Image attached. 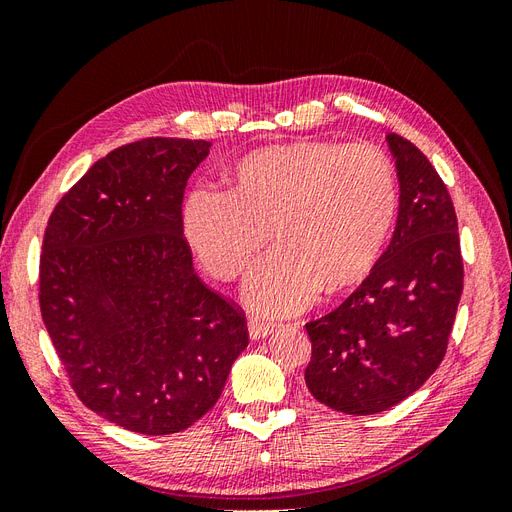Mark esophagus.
Returning a JSON list of instances; mask_svg holds the SVG:
<instances>
[{"label":"esophagus","mask_w":512,"mask_h":512,"mask_svg":"<svg viewBox=\"0 0 512 512\" xmlns=\"http://www.w3.org/2000/svg\"><path fill=\"white\" fill-rule=\"evenodd\" d=\"M247 331H250V339H254V342H258V339H265L267 335L273 333V324L252 318L250 324H247Z\"/></svg>","instance_id":"esophagus-1"}]
</instances>
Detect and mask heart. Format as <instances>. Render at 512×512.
Wrapping results in <instances>:
<instances>
[{"label":"heart","mask_w":512,"mask_h":512,"mask_svg":"<svg viewBox=\"0 0 512 512\" xmlns=\"http://www.w3.org/2000/svg\"><path fill=\"white\" fill-rule=\"evenodd\" d=\"M393 160L369 143L294 141L247 153L232 190H194L183 230L203 267L230 282L271 239L277 250L250 273L243 297L267 316L294 314L320 288H348L374 267L395 224Z\"/></svg>","instance_id":"heart-1"}]
</instances>
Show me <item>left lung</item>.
<instances>
[{"label": "left lung", "instance_id": "left-lung-1", "mask_svg": "<svg viewBox=\"0 0 512 512\" xmlns=\"http://www.w3.org/2000/svg\"><path fill=\"white\" fill-rule=\"evenodd\" d=\"M399 179L393 239L363 284L307 322L305 384L320 404L378 414L421 389L442 363L463 290L453 200L425 153L386 134Z\"/></svg>", "mask_w": 512, "mask_h": 512}]
</instances>
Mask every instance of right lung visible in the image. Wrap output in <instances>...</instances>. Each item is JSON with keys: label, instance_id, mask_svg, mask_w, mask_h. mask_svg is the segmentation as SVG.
<instances>
[{"label": "right lung", "instance_id": "right-lung-1", "mask_svg": "<svg viewBox=\"0 0 512 512\" xmlns=\"http://www.w3.org/2000/svg\"><path fill=\"white\" fill-rule=\"evenodd\" d=\"M211 143L143 138L98 160L44 232L40 312L83 404L166 436L220 399L247 346L237 305L194 273L183 192Z\"/></svg>", "mask_w": 512, "mask_h": 512}]
</instances>
